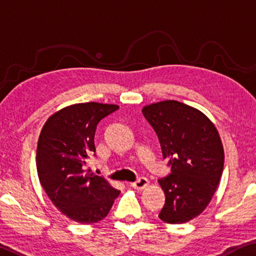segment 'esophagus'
<instances>
[{"mask_svg":"<svg viewBox=\"0 0 256 256\" xmlns=\"http://www.w3.org/2000/svg\"><path fill=\"white\" fill-rule=\"evenodd\" d=\"M150 184V181L148 180H147L146 178H140L138 181H136V182H132L131 186L133 189H138V190H142V189H145L147 186Z\"/></svg>","mask_w":256,"mask_h":256,"instance_id":"esophagus-1","label":"esophagus"}]
</instances>
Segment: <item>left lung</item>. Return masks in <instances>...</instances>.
<instances>
[{
    "instance_id": "1",
    "label": "left lung",
    "mask_w": 256,
    "mask_h": 256,
    "mask_svg": "<svg viewBox=\"0 0 256 256\" xmlns=\"http://www.w3.org/2000/svg\"><path fill=\"white\" fill-rule=\"evenodd\" d=\"M159 138L172 174L159 180L166 203L159 218L183 224L203 212L224 169V147L216 125L196 108L167 100L142 108Z\"/></svg>"
}]
</instances>
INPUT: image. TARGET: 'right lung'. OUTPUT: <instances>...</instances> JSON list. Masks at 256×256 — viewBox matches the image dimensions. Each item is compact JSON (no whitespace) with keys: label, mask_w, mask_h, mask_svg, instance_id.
<instances>
[{"label":"right lung","mask_w":256,"mask_h":256,"mask_svg":"<svg viewBox=\"0 0 256 256\" xmlns=\"http://www.w3.org/2000/svg\"><path fill=\"white\" fill-rule=\"evenodd\" d=\"M117 109L116 104H72L51 114L42 128L36 156L39 181L54 206L70 220H102L120 194L86 169L88 156L96 150L97 124Z\"/></svg>","instance_id":"right-lung-1"}]
</instances>
